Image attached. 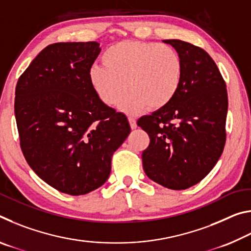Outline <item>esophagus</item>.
Returning <instances> with one entry per match:
<instances>
[{"label": "esophagus", "instance_id": "1", "mask_svg": "<svg viewBox=\"0 0 251 251\" xmlns=\"http://www.w3.org/2000/svg\"><path fill=\"white\" fill-rule=\"evenodd\" d=\"M128 122H129V125H130V128H131V129H135L136 127H137V123H136V118H134V117H128Z\"/></svg>", "mask_w": 251, "mask_h": 251}]
</instances>
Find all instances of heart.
<instances>
[{
    "label": "heart",
    "mask_w": 251,
    "mask_h": 251,
    "mask_svg": "<svg viewBox=\"0 0 251 251\" xmlns=\"http://www.w3.org/2000/svg\"><path fill=\"white\" fill-rule=\"evenodd\" d=\"M103 64L91 66L88 77L104 104L115 106L129 91L121 107L137 113L146 107L160 109L176 96L182 80V61L167 44L122 41L101 57Z\"/></svg>",
    "instance_id": "heart-1"
}]
</instances>
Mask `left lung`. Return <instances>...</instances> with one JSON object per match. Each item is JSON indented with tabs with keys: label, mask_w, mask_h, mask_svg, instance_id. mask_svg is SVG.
I'll use <instances>...</instances> for the list:
<instances>
[{
	"label": "left lung",
	"mask_w": 251,
	"mask_h": 251,
	"mask_svg": "<svg viewBox=\"0 0 251 251\" xmlns=\"http://www.w3.org/2000/svg\"><path fill=\"white\" fill-rule=\"evenodd\" d=\"M180 55L182 80L167 106L137 121L150 136L143 151L146 175L169 189L202 180L226 143L228 95L225 79L209 54L180 40H164Z\"/></svg>",
	"instance_id": "obj_1"
}]
</instances>
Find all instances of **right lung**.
Listing matches in <instances>:
<instances>
[{
	"mask_svg": "<svg viewBox=\"0 0 251 251\" xmlns=\"http://www.w3.org/2000/svg\"><path fill=\"white\" fill-rule=\"evenodd\" d=\"M97 42L50 44L15 88L20 146L34 173L58 192L78 196L107 180L112 156L130 133L127 117L105 105L88 73Z\"/></svg>",
	"mask_w": 251,
	"mask_h": 251,
	"instance_id": "right-lung-1",
	"label": "right lung"
}]
</instances>
